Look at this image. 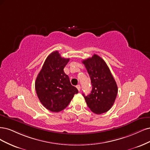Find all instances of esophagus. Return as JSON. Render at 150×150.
<instances>
[{"label":"esophagus","mask_w":150,"mask_h":150,"mask_svg":"<svg viewBox=\"0 0 150 150\" xmlns=\"http://www.w3.org/2000/svg\"><path fill=\"white\" fill-rule=\"evenodd\" d=\"M76 88H77V89H78V90H79V91H80V85H76Z\"/></svg>","instance_id":"34e87169"}]
</instances>
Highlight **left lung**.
I'll use <instances>...</instances> for the list:
<instances>
[{
  "label": "left lung",
  "instance_id": "obj_1",
  "mask_svg": "<svg viewBox=\"0 0 150 150\" xmlns=\"http://www.w3.org/2000/svg\"><path fill=\"white\" fill-rule=\"evenodd\" d=\"M91 79L92 90L84 96L89 108L96 114L108 112L113 106L118 93L117 83L106 62L98 55L83 60Z\"/></svg>",
  "mask_w": 150,
  "mask_h": 150
}]
</instances>
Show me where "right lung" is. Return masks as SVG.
I'll use <instances>...</instances> for the list:
<instances>
[{
    "mask_svg": "<svg viewBox=\"0 0 150 150\" xmlns=\"http://www.w3.org/2000/svg\"><path fill=\"white\" fill-rule=\"evenodd\" d=\"M69 60L62 58L58 51L51 53L35 80L38 99L44 107L52 112H59L65 109L74 95L79 93L64 71Z\"/></svg>",
    "mask_w": 150,
    "mask_h": 150,
    "instance_id": "obj_1",
    "label": "right lung"
}]
</instances>
